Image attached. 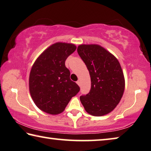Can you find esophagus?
<instances>
[{
    "instance_id": "esophagus-1",
    "label": "esophagus",
    "mask_w": 151,
    "mask_h": 151,
    "mask_svg": "<svg viewBox=\"0 0 151 151\" xmlns=\"http://www.w3.org/2000/svg\"><path fill=\"white\" fill-rule=\"evenodd\" d=\"M76 83H77V85H78V86H80V84H81V83H80V81H76Z\"/></svg>"
}]
</instances>
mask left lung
I'll use <instances>...</instances> for the list:
<instances>
[{"mask_svg": "<svg viewBox=\"0 0 151 151\" xmlns=\"http://www.w3.org/2000/svg\"><path fill=\"white\" fill-rule=\"evenodd\" d=\"M78 54L89 72L91 87L80 100L92 116H101L113 111L122 97L125 80L117 58L99 45H80Z\"/></svg>", "mask_w": 151, "mask_h": 151, "instance_id": "left-lung-1", "label": "left lung"}]
</instances>
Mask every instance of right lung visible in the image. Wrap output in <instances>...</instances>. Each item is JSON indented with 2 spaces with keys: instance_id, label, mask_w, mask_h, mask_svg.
<instances>
[{
  "instance_id": "right-lung-1",
  "label": "right lung",
  "mask_w": 151,
  "mask_h": 151,
  "mask_svg": "<svg viewBox=\"0 0 151 151\" xmlns=\"http://www.w3.org/2000/svg\"><path fill=\"white\" fill-rule=\"evenodd\" d=\"M74 44L56 43L38 57L29 75L31 96L38 108L50 114L63 112L80 91L70 78L66 58L76 50Z\"/></svg>"
}]
</instances>
